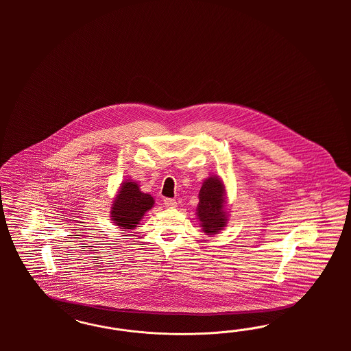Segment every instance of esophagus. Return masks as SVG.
<instances>
[{
  "label": "esophagus",
  "mask_w": 351,
  "mask_h": 351,
  "mask_svg": "<svg viewBox=\"0 0 351 351\" xmlns=\"http://www.w3.org/2000/svg\"><path fill=\"white\" fill-rule=\"evenodd\" d=\"M163 202H165V206L167 208H175L178 206V202L175 199H172V198H166Z\"/></svg>",
  "instance_id": "1"
}]
</instances>
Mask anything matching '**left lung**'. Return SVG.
I'll return each mask as SVG.
<instances>
[{"mask_svg":"<svg viewBox=\"0 0 351 351\" xmlns=\"http://www.w3.org/2000/svg\"><path fill=\"white\" fill-rule=\"evenodd\" d=\"M199 203L197 206V216L207 235L217 234L228 223V213L225 210L226 195L225 185L219 176H210L203 181L199 191Z\"/></svg>","mask_w":351,"mask_h":351,"instance_id":"8db88e82","label":"left lung"}]
</instances>
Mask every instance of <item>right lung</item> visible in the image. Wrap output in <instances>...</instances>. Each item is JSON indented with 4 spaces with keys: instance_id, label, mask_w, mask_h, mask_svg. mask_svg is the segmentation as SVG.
I'll return each instance as SVG.
<instances>
[{
    "instance_id": "add662e5",
    "label": "right lung",
    "mask_w": 351,
    "mask_h": 351,
    "mask_svg": "<svg viewBox=\"0 0 351 351\" xmlns=\"http://www.w3.org/2000/svg\"><path fill=\"white\" fill-rule=\"evenodd\" d=\"M154 206V199L148 193L140 191L138 182L125 180L110 207V219L121 229H135L144 213Z\"/></svg>"
}]
</instances>
